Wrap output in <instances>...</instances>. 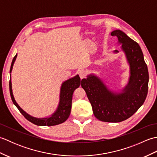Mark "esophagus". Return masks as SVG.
<instances>
[{
	"label": "esophagus",
	"instance_id": "obj_1",
	"mask_svg": "<svg viewBox=\"0 0 157 157\" xmlns=\"http://www.w3.org/2000/svg\"><path fill=\"white\" fill-rule=\"evenodd\" d=\"M86 75H87V71H86V70L81 69L79 71V77H80L81 79L86 78Z\"/></svg>",
	"mask_w": 157,
	"mask_h": 157
}]
</instances>
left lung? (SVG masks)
<instances>
[{
	"label": "left lung",
	"instance_id": "obj_1",
	"mask_svg": "<svg viewBox=\"0 0 157 157\" xmlns=\"http://www.w3.org/2000/svg\"><path fill=\"white\" fill-rule=\"evenodd\" d=\"M118 44L125 53L129 65L128 84L119 92L110 90L102 79L94 74L82 79L81 86L86 91L94 115L100 121L117 123L132 116L144 102L148 93L149 75L140 46L124 32L116 29ZM118 53L119 51H113Z\"/></svg>",
	"mask_w": 157,
	"mask_h": 157
}]
</instances>
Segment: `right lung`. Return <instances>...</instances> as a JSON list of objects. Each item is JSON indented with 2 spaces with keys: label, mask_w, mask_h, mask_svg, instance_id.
<instances>
[{
  "label": "right lung",
  "mask_w": 157,
  "mask_h": 157,
  "mask_svg": "<svg viewBox=\"0 0 157 157\" xmlns=\"http://www.w3.org/2000/svg\"><path fill=\"white\" fill-rule=\"evenodd\" d=\"M17 56V54H16V55L13 59L11 65V69H10V73H11L12 71L13 66L14 65ZM80 84L81 79L79 75H76L75 76L73 77V78H69L68 79H67L64 82H63V84H61V90H60L59 102L57 106V109H56V111L53 113L51 116L44 118H38L33 117L26 113L25 111H23V110L19 106V105L15 101L14 96H13V94L11 77L9 82V90L13 104L17 106V108L19 109L20 113L25 117V119H27L28 121L32 122V123H34V124L36 125L52 126L59 125L60 123L65 122L66 120L68 119L71 109L73 93L76 88H79V86H80Z\"/></svg>",
  "instance_id": "obj_1"
}]
</instances>
